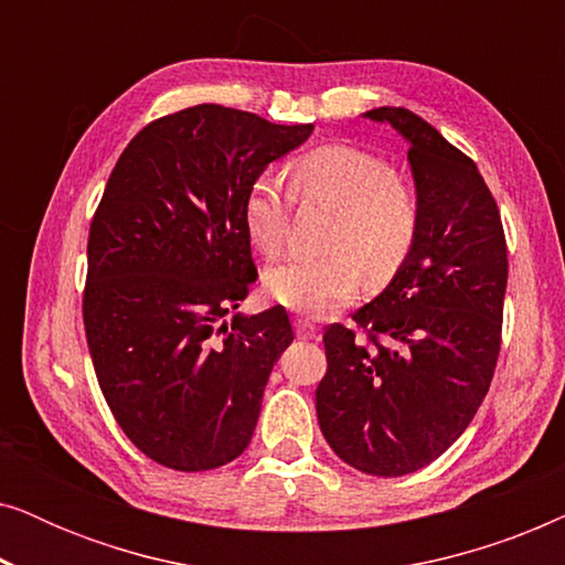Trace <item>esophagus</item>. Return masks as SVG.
<instances>
[{
  "label": "esophagus",
  "instance_id": "esophagus-1",
  "mask_svg": "<svg viewBox=\"0 0 565 565\" xmlns=\"http://www.w3.org/2000/svg\"><path fill=\"white\" fill-rule=\"evenodd\" d=\"M296 334L300 339H319V327H316V323L308 321V319H298L296 321Z\"/></svg>",
  "mask_w": 565,
  "mask_h": 565
}]
</instances>
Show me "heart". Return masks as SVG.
<instances>
[{
	"instance_id": "heart-1",
	"label": "heart",
	"mask_w": 565,
	"mask_h": 565,
	"mask_svg": "<svg viewBox=\"0 0 565 565\" xmlns=\"http://www.w3.org/2000/svg\"><path fill=\"white\" fill-rule=\"evenodd\" d=\"M290 188L298 200L334 211L327 242L334 252L269 267L265 288L277 303L323 316L358 296L362 269L370 282H388L412 257L422 226L419 195L377 153L347 143L319 146L290 167ZM244 228L262 254L280 252L288 200L273 180H257L246 192Z\"/></svg>"
}]
</instances>
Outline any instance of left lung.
I'll return each instance as SVG.
<instances>
[{
	"instance_id": "obj_1",
	"label": "left lung",
	"mask_w": 565,
	"mask_h": 565,
	"mask_svg": "<svg viewBox=\"0 0 565 565\" xmlns=\"http://www.w3.org/2000/svg\"><path fill=\"white\" fill-rule=\"evenodd\" d=\"M408 141L419 238L388 288L352 316L367 342L331 323L319 427L347 466L396 478L437 460L489 393L501 350L507 238L473 159L406 107H375Z\"/></svg>"
}]
</instances>
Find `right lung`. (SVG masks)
I'll return each mask as SVG.
<instances>
[{"label": "right lung", "instance_id": "right-lung-1", "mask_svg": "<svg viewBox=\"0 0 565 565\" xmlns=\"http://www.w3.org/2000/svg\"><path fill=\"white\" fill-rule=\"evenodd\" d=\"M311 130L195 105L138 130L107 180L84 331L115 422L159 466L213 470L249 445L292 329L282 306L223 321L257 280L244 200Z\"/></svg>", "mask_w": 565, "mask_h": 565}]
</instances>
